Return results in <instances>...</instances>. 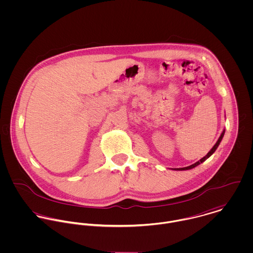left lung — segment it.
Masks as SVG:
<instances>
[{"label":"left lung","instance_id":"1","mask_svg":"<svg viewBox=\"0 0 253 253\" xmlns=\"http://www.w3.org/2000/svg\"><path fill=\"white\" fill-rule=\"evenodd\" d=\"M226 117V116H225ZM224 133H225V128L223 129V131H222V133H221V135L219 136V138H218V140L216 141V143L214 144V146L211 149V151L204 157V158H202L200 161H198V162H196L195 164H193V165H191V166H189V167H186V168H181V169H174V170H188V169H194V168H196V167H198L199 165H201L202 163H204L206 160H208L215 151H216L217 148H218V146L220 144V142H221V140H222V138H223V136H224Z\"/></svg>","mask_w":253,"mask_h":253}]
</instances>
